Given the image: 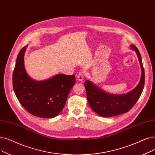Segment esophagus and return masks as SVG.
I'll list each match as a JSON object with an SVG mask.
<instances>
[{
	"mask_svg": "<svg viewBox=\"0 0 155 155\" xmlns=\"http://www.w3.org/2000/svg\"><path fill=\"white\" fill-rule=\"evenodd\" d=\"M77 79L79 80V81L82 82L84 80V73L83 72H80L78 75H77Z\"/></svg>",
	"mask_w": 155,
	"mask_h": 155,
	"instance_id": "1",
	"label": "esophagus"
}]
</instances>
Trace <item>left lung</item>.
I'll use <instances>...</instances> for the list:
<instances>
[{"label":"left lung","instance_id":"obj_1","mask_svg":"<svg viewBox=\"0 0 155 155\" xmlns=\"http://www.w3.org/2000/svg\"><path fill=\"white\" fill-rule=\"evenodd\" d=\"M130 47L137 53L142 71L140 82L134 90L123 95H112L99 89L88 80L84 83L91 109L100 116L111 117L128 112L135 105L142 94L144 86V69L142 59L136 47L134 45Z\"/></svg>","mask_w":155,"mask_h":155}]
</instances>
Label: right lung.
<instances>
[{
	"mask_svg": "<svg viewBox=\"0 0 155 155\" xmlns=\"http://www.w3.org/2000/svg\"><path fill=\"white\" fill-rule=\"evenodd\" d=\"M26 48L19 51L12 73V86L16 97L31 115L46 118L55 117L63 109L75 84V76L58 74L44 81L31 79L24 66Z\"/></svg>",
	"mask_w": 155,
	"mask_h": 155,
	"instance_id": "add662e5",
	"label": "right lung"
}]
</instances>
